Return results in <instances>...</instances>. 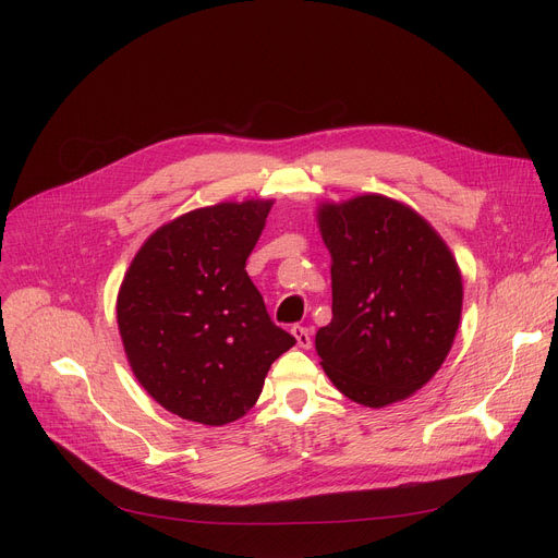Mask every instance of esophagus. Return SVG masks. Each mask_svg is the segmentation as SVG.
Segmentation results:
<instances>
[{"label": "esophagus", "instance_id": "34e87169", "mask_svg": "<svg viewBox=\"0 0 558 558\" xmlns=\"http://www.w3.org/2000/svg\"><path fill=\"white\" fill-rule=\"evenodd\" d=\"M291 335L296 337V341H299L301 348H310V345H312V330H310V328L294 326V328H291Z\"/></svg>", "mask_w": 558, "mask_h": 558}]
</instances>
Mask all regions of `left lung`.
Segmentation results:
<instances>
[{"label":"left lung","mask_w":558,"mask_h":558,"mask_svg":"<svg viewBox=\"0 0 558 558\" xmlns=\"http://www.w3.org/2000/svg\"><path fill=\"white\" fill-rule=\"evenodd\" d=\"M332 255V320L316 353L332 385L364 407H387L425 387L446 362L463 284L448 244L409 205L362 194L318 205Z\"/></svg>","instance_id":"left-lung-1"}]
</instances>
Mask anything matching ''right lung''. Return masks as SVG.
<instances>
[{
    "mask_svg": "<svg viewBox=\"0 0 558 558\" xmlns=\"http://www.w3.org/2000/svg\"><path fill=\"white\" fill-rule=\"evenodd\" d=\"M274 201L217 203L160 226L117 294V326L137 383L201 425L242 418L271 364L296 343L246 274Z\"/></svg>",
    "mask_w": 558,
    "mask_h": 558,
    "instance_id": "1",
    "label": "right lung"
}]
</instances>
